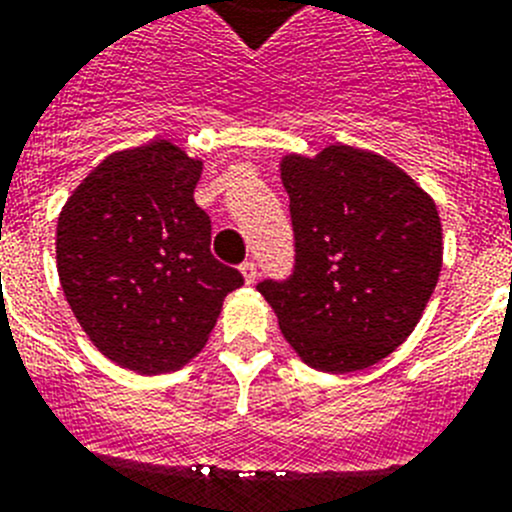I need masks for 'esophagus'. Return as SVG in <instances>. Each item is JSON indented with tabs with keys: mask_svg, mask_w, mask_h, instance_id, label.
<instances>
[{
	"mask_svg": "<svg viewBox=\"0 0 512 512\" xmlns=\"http://www.w3.org/2000/svg\"><path fill=\"white\" fill-rule=\"evenodd\" d=\"M242 275H244V281L247 283H255L257 281V262L255 260H244L242 262Z\"/></svg>",
	"mask_w": 512,
	"mask_h": 512,
	"instance_id": "1",
	"label": "esophagus"
}]
</instances>
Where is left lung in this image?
Masks as SVG:
<instances>
[{
    "label": "left lung",
    "mask_w": 512,
    "mask_h": 512,
    "mask_svg": "<svg viewBox=\"0 0 512 512\" xmlns=\"http://www.w3.org/2000/svg\"><path fill=\"white\" fill-rule=\"evenodd\" d=\"M296 265L262 281L283 337L306 366L350 373L384 361L420 322L443 268L435 201L402 167L332 144L286 154Z\"/></svg>",
    "instance_id": "left-lung-1"
}]
</instances>
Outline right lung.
I'll use <instances>...</instances> for the list:
<instances>
[{
	"instance_id": "obj_1",
	"label": "right lung",
	"mask_w": 512,
	"mask_h": 512,
	"mask_svg": "<svg viewBox=\"0 0 512 512\" xmlns=\"http://www.w3.org/2000/svg\"><path fill=\"white\" fill-rule=\"evenodd\" d=\"M203 162L167 139L115 151L56 224V268L82 330L128 371L170 373L201 353L242 273L211 255L193 190Z\"/></svg>"
}]
</instances>
